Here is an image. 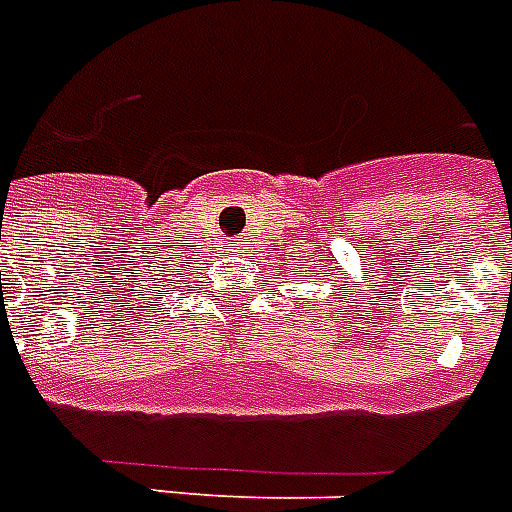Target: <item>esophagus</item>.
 <instances>
[{"mask_svg":"<svg viewBox=\"0 0 512 512\" xmlns=\"http://www.w3.org/2000/svg\"><path fill=\"white\" fill-rule=\"evenodd\" d=\"M233 246H235V243H233Z\"/></svg>","mask_w":512,"mask_h":512,"instance_id":"obj_1","label":"esophagus"}]
</instances>
